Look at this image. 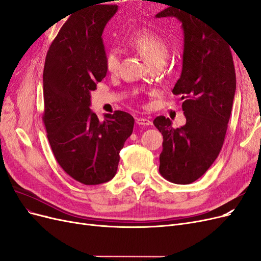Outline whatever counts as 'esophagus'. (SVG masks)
Returning <instances> with one entry per match:
<instances>
[{
    "mask_svg": "<svg viewBox=\"0 0 261 261\" xmlns=\"http://www.w3.org/2000/svg\"><path fill=\"white\" fill-rule=\"evenodd\" d=\"M136 124H138V125H144V126H149V125H151V121L148 120V118L137 117V118H136Z\"/></svg>",
    "mask_w": 261,
    "mask_h": 261,
    "instance_id": "34e87169",
    "label": "esophagus"
}]
</instances>
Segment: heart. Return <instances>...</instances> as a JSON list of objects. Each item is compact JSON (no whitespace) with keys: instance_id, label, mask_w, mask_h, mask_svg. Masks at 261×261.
I'll list each match as a JSON object with an SVG mask.
<instances>
[{"instance_id":"heart-1","label":"heart","mask_w":261,"mask_h":261,"mask_svg":"<svg viewBox=\"0 0 261 261\" xmlns=\"http://www.w3.org/2000/svg\"><path fill=\"white\" fill-rule=\"evenodd\" d=\"M130 45L150 64L156 60H164L168 54V43L164 39L150 31L141 30L132 37ZM108 72L114 73L120 67V55L116 50H109L105 57Z\"/></svg>"}]
</instances>
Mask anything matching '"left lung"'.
<instances>
[{
  "instance_id": "1",
  "label": "left lung",
  "mask_w": 261,
  "mask_h": 261,
  "mask_svg": "<svg viewBox=\"0 0 261 261\" xmlns=\"http://www.w3.org/2000/svg\"><path fill=\"white\" fill-rule=\"evenodd\" d=\"M155 17L181 22L183 68L172 92L183 101L186 116L179 128L172 127L169 117L154 118L163 136L159 171L172 183L191 184L206 173L223 146L236 90L231 48L194 9L168 7Z\"/></svg>"
}]
</instances>
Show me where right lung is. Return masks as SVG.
<instances>
[{"mask_svg": "<svg viewBox=\"0 0 261 261\" xmlns=\"http://www.w3.org/2000/svg\"><path fill=\"white\" fill-rule=\"evenodd\" d=\"M117 5L96 3L70 15L46 53L43 69L48 139L61 168L85 185L111 180L120 151L133 133L134 117L124 111L100 122L90 110V92L107 76L102 33Z\"/></svg>", "mask_w": 261, "mask_h": 261, "instance_id": "add662e5", "label": "right lung"}]
</instances>
